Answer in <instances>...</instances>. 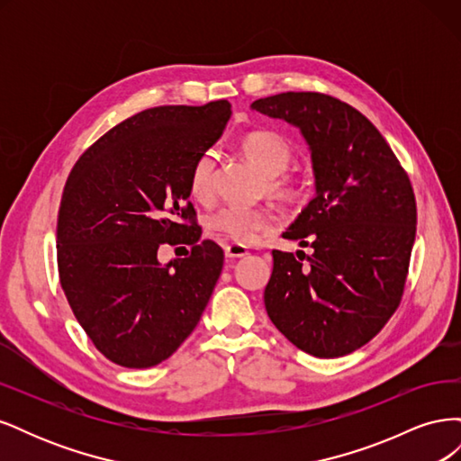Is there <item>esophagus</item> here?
<instances>
[{"instance_id": "esophagus-1", "label": "esophagus", "mask_w": 461, "mask_h": 461, "mask_svg": "<svg viewBox=\"0 0 461 461\" xmlns=\"http://www.w3.org/2000/svg\"><path fill=\"white\" fill-rule=\"evenodd\" d=\"M225 256L230 259H240L248 256V248L244 244H227L225 246Z\"/></svg>"}]
</instances>
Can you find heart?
Instances as JSON below:
<instances>
[{
  "label": "heart",
  "instance_id": "obj_1",
  "mask_svg": "<svg viewBox=\"0 0 461 461\" xmlns=\"http://www.w3.org/2000/svg\"><path fill=\"white\" fill-rule=\"evenodd\" d=\"M240 151L246 161L265 176V186L273 196L294 202L300 198L302 186L294 176L285 175L290 167L294 151L283 136L275 132H252L242 138ZM213 188V158L212 153L203 156L194 163L190 173V192L192 196L205 202L212 196ZM209 229L229 239L248 244L258 239L259 232H269L278 225V215L271 207H240L229 205L222 207L215 215L209 217Z\"/></svg>",
  "mask_w": 461,
  "mask_h": 461
}]
</instances>
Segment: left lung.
<instances>
[{"label": "left lung", "mask_w": 461, "mask_h": 461, "mask_svg": "<svg viewBox=\"0 0 461 461\" xmlns=\"http://www.w3.org/2000/svg\"><path fill=\"white\" fill-rule=\"evenodd\" d=\"M252 109L302 132L315 176V198L283 232L313 254H303V265L273 249L265 310L305 354L346 356L367 344L402 300L417 222L410 178L375 124L337 97L285 92Z\"/></svg>", "instance_id": "obj_1"}]
</instances>
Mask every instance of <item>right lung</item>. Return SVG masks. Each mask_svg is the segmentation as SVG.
Returning a JSON list of instances; mask_svg holds the SVG:
<instances>
[{
  "label": "right lung",
  "mask_w": 461,
  "mask_h": 461,
  "mask_svg": "<svg viewBox=\"0 0 461 461\" xmlns=\"http://www.w3.org/2000/svg\"><path fill=\"white\" fill-rule=\"evenodd\" d=\"M230 113L225 100L146 109L90 146L67 178L58 219L61 286L94 346L117 366L161 364L212 298L225 256L212 240L198 244L190 173ZM163 243L193 249L161 266Z\"/></svg>",
  "instance_id": "obj_1"
}]
</instances>
